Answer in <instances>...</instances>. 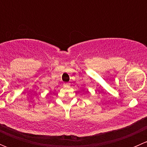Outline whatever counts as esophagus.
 Segmentation results:
<instances>
[{"instance_id":"34e87169","label":"esophagus","mask_w":147,"mask_h":147,"mask_svg":"<svg viewBox=\"0 0 147 147\" xmlns=\"http://www.w3.org/2000/svg\"><path fill=\"white\" fill-rule=\"evenodd\" d=\"M69 84V83L68 82H66V83H64V86H68Z\"/></svg>"}]
</instances>
